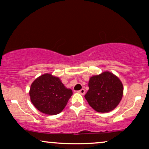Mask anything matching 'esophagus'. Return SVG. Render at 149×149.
Masks as SVG:
<instances>
[{"instance_id":"34e87169","label":"esophagus","mask_w":149,"mask_h":149,"mask_svg":"<svg viewBox=\"0 0 149 149\" xmlns=\"http://www.w3.org/2000/svg\"><path fill=\"white\" fill-rule=\"evenodd\" d=\"M78 93H81V95H84L85 93V90L84 89H81V90H79V91H78Z\"/></svg>"}]
</instances>
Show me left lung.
Wrapping results in <instances>:
<instances>
[{
    "label": "left lung",
    "mask_w": 149,
    "mask_h": 149,
    "mask_svg": "<svg viewBox=\"0 0 149 149\" xmlns=\"http://www.w3.org/2000/svg\"><path fill=\"white\" fill-rule=\"evenodd\" d=\"M88 85L89 89L85 97L90 107L99 113L113 111L123 97V87L121 81L108 71L91 77Z\"/></svg>",
    "instance_id": "1"
}]
</instances>
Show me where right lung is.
I'll use <instances>...</instances> for the list:
<instances>
[{"mask_svg":"<svg viewBox=\"0 0 149 149\" xmlns=\"http://www.w3.org/2000/svg\"><path fill=\"white\" fill-rule=\"evenodd\" d=\"M30 100L40 112L46 115H58L64 109L72 91L66 88L58 77L44 74L30 86Z\"/></svg>","mask_w":149,"mask_h":149,"instance_id":"1","label":"right lung"}]
</instances>
